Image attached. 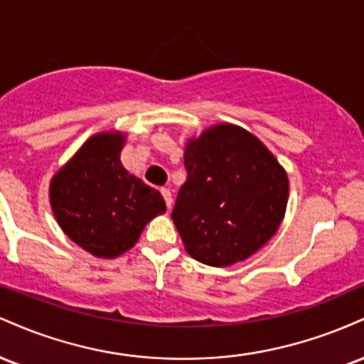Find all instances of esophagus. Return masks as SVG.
<instances>
[{
  "instance_id": "34e87169",
  "label": "esophagus",
  "mask_w": 364,
  "mask_h": 364,
  "mask_svg": "<svg viewBox=\"0 0 364 364\" xmlns=\"http://www.w3.org/2000/svg\"><path fill=\"white\" fill-rule=\"evenodd\" d=\"M161 193H162V196H164L166 205H168V208L173 207V195H171L169 188H161Z\"/></svg>"
}]
</instances>
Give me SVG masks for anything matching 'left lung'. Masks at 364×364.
I'll return each mask as SVG.
<instances>
[{
    "instance_id": "left-lung-1",
    "label": "left lung",
    "mask_w": 364,
    "mask_h": 364,
    "mask_svg": "<svg viewBox=\"0 0 364 364\" xmlns=\"http://www.w3.org/2000/svg\"><path fill=\"white\" fill-rule=\"evenodd\" d=\"M185 168L171 217L195 260L210 267L243 262L277 232L289 181L252 133L229 123L210 127L186 144Z\"/></svg>"
}]
</instances>
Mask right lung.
Returning a JSON list of instances; mask_svg holds the SVG:
<instances>
[{"instance_id":"right-lung-1","label":"right lung","mask_w":364,"mask_h":364,"mask_svg":"<svg viewBox=\"0 0 364 364\" xmlns=\"http://www.w3.org/2000/svg\"><path fill=\"white\" fill-rule=\"evenodd\" d=\"M127 136L104 132L90 136L54 174L49 186L53 214L66 236L99 258L132 248L166 202L121 164Z\"/></svg>"}]
</instances>
